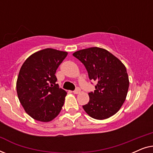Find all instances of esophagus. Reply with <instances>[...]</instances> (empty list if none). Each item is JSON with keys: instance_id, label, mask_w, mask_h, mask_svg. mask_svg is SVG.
Listing matches in <instances>:
<instances>
[{"instance_id": "1", "label": "esophagus", "mask_w": 153, "mask_h": 153, "mask_svg": "<svg viewBox=\"0 0 153 153\" xmlns=\"http://www.w3.org/2000/svg\"><path fill=\"white\" fill-rule=\"evenodd\" d=\"M80 92H81V89L79 88H77L75 90V91H73V93H74V94H79V93H80Z\"/></svg>"}]
</instances>
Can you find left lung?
<instances>
[{"instance_id":"left-lung-1","label":"left lung","mask_w":153,"mask_h":153,"mask_svg":"<svg viewBox=\"0 0 153 153\" xmlns=\"http://www.w3.org/2000/svg\"><path fill=\"white\" fill-rule=\"evenodd\" d=\"M73 56L86 68L91 80L97 81L94 93H88V103L83 106L90 116L104 120L120 110L126 99L129 81L124 64L107 50L91 47Z\"/></svg>"}]
</instances>
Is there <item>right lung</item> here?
<instances>
[{"mask_svg": "<svg viewBox=\"0 0 153 153\" xmlns=\"http://www.w3.org/2000/svg\"><path fill=\"white\" fill-rule=\"evenodd\" d=\"M68 52L42 49L29 56L20 69L16 92L25 111L35 120L47 123L59 114L67 95L56 82V72Z\"/></svg>", "mask_w": 153, "mask_h": 153, "instance_id": "add662e5", "label": "right lung"}]
</instances>
